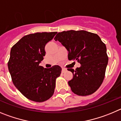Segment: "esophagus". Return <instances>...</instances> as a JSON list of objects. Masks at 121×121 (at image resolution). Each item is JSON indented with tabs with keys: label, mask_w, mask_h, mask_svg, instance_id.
<instances>
[{
	"label": "esophagus",
	"mask_w": 121,
	"mask_h": 121,
	"mask_svg": "<svg viewBox=\"0 0 121 121\" xmlns=\"http://www.w3.org/2000/svg\"><path fill=\"white\" fill-rule=\"evenodd\" d=\"M66 71H67V69H65V68L62 69V71H61L62 73H65Z\"/></svg>",
	"instance_id": "1"
}]
</instances>
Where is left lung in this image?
Listing matches in <instances>:
<instances>
[{
    "label": "left lung",
    "mask_w": 121,
    "mask_h": 121,
    "mask_svg": "<svg viewBox=\"0 0 121 121\" xmlns=\"http://www.w3.org/2000/svg\"><path fill=\"white\" fill-rule=\"evenodd\" d=\"M69 52L68 59L81 64L72 72L73 78L68 82L72 91L79 96L95 92L105 77L108 58L105 44L97 34L86 31H70L58 32L55 37Z\"/></svg>",
    "instance_id": "obj_1"
}]
</instances>
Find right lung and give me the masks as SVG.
<instances>
[{"label": "right lung", "instance_id": "add662e5", "mask_svg": "<svg viewBox=\"0 0 121 121\" xmlns=\"http://www.w3.org/2000/svg\"><path fill=\"white\" fill-rule=\"evenodd\" d=\"M57 32H37L23 37L12 47L8 67L13 84L26 98L42 103L53 95L55 81L61 68L58 65L44 68L46 43Z\"/></svg>", "mask_w": 121, "mask_h": 121}]
</instances>
